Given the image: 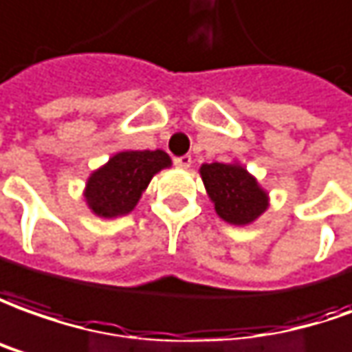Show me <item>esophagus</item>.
<instances>
[{
    "mask_svg": "<svg viewBox=\"0 0 352 352\" xmlns=\"http://www.w3.org/2000/svg\"><path fill=\"white\" fill-rule=\"evenodd\" d=\"M174 164H176L178 168H190L191 157L190 155H182V157H176V159H174Z\"/></svg>",
    "mask_w": 352,
    "mask_h": 352,
    "instance_id": "obj_1",
    "label": "esophagus"
}]
</instances>
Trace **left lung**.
Here are the masks:
<instances>
[{
  "label": "left lung",
  "instance_id": "1",
  "mask_svg": "<svg viewBox=\"0 0 352 352\" xmlns=\"http://www.w3.org/2000/svg\"><path fill=\"white\" fill-rule=\"evenodd\" d=\"M217 214L228 224L247 226L268 208V193L239 162H210L199 168Z\"/></svg>",
  "mask_w": 352,
  "mask_h": 352
}]
</instances>
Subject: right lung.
<instances>
[{"mask_svg": "<svg viewBox=\"0 0 352 352\" xmlns=\"http://www.w3.org/2000/svg\"><path fill=\"white\" fill-rule=\"evenodd\" d=\"M170 164V157L161 149L116 153L89 174L84 190L89 210L99 218L132 212L153 176Z\"/></svg>", "mask_w": 352, "mask_h": 352, "instance_id": "obj_1", "label": "right lung"}]
</instances>
